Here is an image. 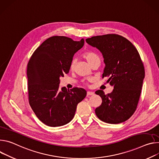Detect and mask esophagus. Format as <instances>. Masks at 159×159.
I'll return each mask as SVG.
<instances>
[{
    "mask_svg": "<svg viewBox=\"0 0 159 159\" xmlns=\"http://www.w3.org/2000/svg\"><path fill=\"white\" fill-rule=\"evenodd\" d=\"M94 95V92H90V91L87 92V96H90V95Z\"/></svg>",
    "mask_w": 159,
    "mask_h": 159,
    "instance_id": "1",
    "label": "esophagus"
}]
</instances>
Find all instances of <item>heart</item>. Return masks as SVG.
I'll list each match as a JSON object with an SVG mask.
<instances>
[{
    "label": "heart",
    "mask_w": 159,
    "mask_h": 159,
    "mask_svg": "<svg viewBox=\"0 0 159 159\" xmlns=\"http://www.w3.org/2000/svg\"><path fill=\"white\" fill-rule=\"evenodd\" d=\"M83 57L86 59V61L89 62L90 64L96 59H99L98 57L95 55L94 53L92 52H89V51H87L85 52L84 54H83ZM75 66V61H73L70 63V68L73 69Z\"/></svg>",
    "instance_id": "obj_1"
}]
</instances>
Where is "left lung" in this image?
Listing matches in <instances>:
<instances>
[{
	"label": "left lung",
	"mask_w": 159,
	"mask_h": 159,
	"mask_svg": "<svg viewBox=\"0 0 159 159\" xmlns=\"http://www.w3.org/2000/svg\"><path fill=\"white\" fill-rule=\"evenodd\" d=\"M87 43L102 53L105 64L102 78L114 86L105 95L95 92L102 99L95 109L97 116L109 124H119L128 120L135 112L145 78V69L135 47L126 38L116 34L92 37Z\"/></svg>",
	"instance_id": "8db88e82"
}]
</instances>
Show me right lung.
I'll list each match as a JSON object with an SVG mask.
<instances>
[{
  "mask_svg": "<svg viewBox=\"0 0 159 159\" xmlns=\"http://www.w3.org/2000/svg\"><path fill=\"white\" fill-rule=\"evenodd\" d=\"M84 40L64 36L45 40L31 56L27 66L29 103L35 115L45 125L64 126L71 120L78 103L86 95L81 88L59 89L60 78L69 71L75 53Z\"/></svg>",
  "mask_w": 159,
  "mask_h": 159,
  "instance_id": "obj_1",
  "label": "right lung"
}]
</instances>
